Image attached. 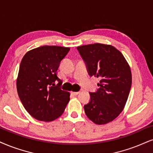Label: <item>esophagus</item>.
I'll list each match as a JSON object with an SVG mask.
<instances>
[{"instance_id": "esophagus-1", "label": "esophagus", "mask_w": 153, "mask_h": 153, "mask_svg": "<svg viewBox=\"0 0 153 153\" xmlns=\"http://www.w3.org/2000/svg\"><path fill=\"white\" fill-rule=\"evenodd\" d=\"M71 94H73V95H78L79 94V91H71Z\"/></svg>"}]
</instances>
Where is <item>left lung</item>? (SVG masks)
<instances>
[{"mask_svg":"<svg viewBox=\"0 0 153 153\" xmlns=\"http://www.w3.org/2000/svg\"><path fill=\"white\" fill-rule=\"evenodd\" d=\"M76 49L88 75L101 79L97 91L89 93L91 99L84 106L85 114L94 123H108L119 116L128 97L132 84L128 64L111 45L95 43Z\"/></svg>","mask_w":153,"mask_h":153,"instance_id":"obj_1","label":"left lung"}]
</instances>
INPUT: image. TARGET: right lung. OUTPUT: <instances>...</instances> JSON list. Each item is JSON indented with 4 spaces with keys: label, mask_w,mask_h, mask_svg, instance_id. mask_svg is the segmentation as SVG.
<instances>
[{
    "label": "right lung",
    "mask_w": 153,
    "mask_h": 153,
    "mask_svg": "<svg viewBox=\"0 0 153 153\" xmlns=\"http://www.w3.org/2000/svg\"><path fill=\"white\" fill-rule=\"evenodd\" d=\"M69 50L59 46L39 47L27 52L20 62L17 91L24 108L35 119L46 122L56 119L70 100L69 92L60 87L62 82L56 74Z\"/></svg>",
    "instance_id": "add662e5"
}]
</instances>
